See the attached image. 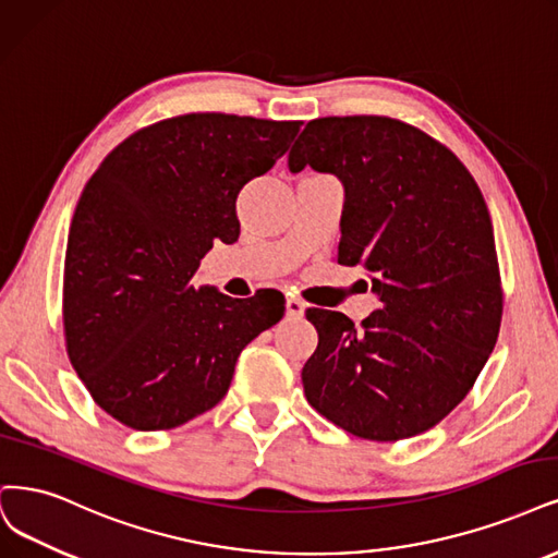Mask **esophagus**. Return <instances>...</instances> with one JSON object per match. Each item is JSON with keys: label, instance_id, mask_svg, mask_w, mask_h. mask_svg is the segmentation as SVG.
I'll return each instance as SVG.
<instances>
[{"label": "esophagus", "instance_id": "34e87169", "mask_svg": "<svg viewBox=\"0 0 558 558\" xmlns=\"http://www.w3.org/2000/svg\"><path fill=\"white\" fill-rule=\"evenodd\" d=\"M286 314L291 318H300L304 314V302L298 298H288L286 300Z\"/></svg>", "mask_w": 558, "mask_h": 558}]
</instances>
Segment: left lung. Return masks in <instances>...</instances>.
I'll list each match as a JSON object with an SVG mask.
<instances>
[{
  "label": "left lung",
  "instance_id": "8db88e82",
  "mask_svg": "<svg viewBox=\"0 0 558 558\" xmlns=\"http://www.w3.org/2000/svg\"><path fill=\"white\" fill-rule=\"evenodd\" d=\"M343 184L337 260L360 265L380 306L357 325L306 310L318 345L306 401L353 436L392 444L438 425L483 372L504 288L487 203L452 151L386 114L312 120L288 168Z\"/></svg>",
  "mask_w": 558,
  "mask_h": 558
}]
</instances>
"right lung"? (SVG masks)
Here are the masks:
<instances>
[{
    "label": "right lung",
    "mask_w": 558,
    "mask_h": 558,
    "mask_svg": "<svg viewBox=\"0 0 558 558\" xmlns=\"http://www.w3.org/2000/svg\"><path fill=\"white\" fill-rule=\"evenodd\" d=\"M302 122L186 112L131 133L75 205L64 258V341L99 407L138 432L215 409L244 345L283 316L281 293L233 300L194 286L215 240L240 235L235 201Z\"/></svg>",
    "instance_id": "obj_1"
}]
</instances>
